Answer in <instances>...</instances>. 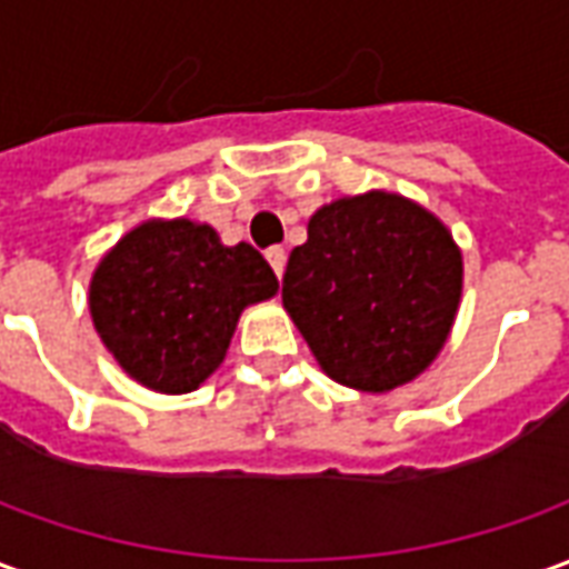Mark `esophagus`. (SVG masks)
<instances>
[{
	"instance_id": "obj_1",
	"label": "esophagus",
	"mask_w": 569,
	"mask_h": 569,
	"mask_svg": "<svg viewBox=\"0 0 569 569\" xmlns=\"http://www.w3.org/2000/svg\"><path fill=\"white\" fill-rule=\"evenodd\" d=\"M264 256H268V261H271L273 273H277V277H283V271H286V249L283 247H271V249H268V252H264Z\"/></svg>"
}]
</instances>
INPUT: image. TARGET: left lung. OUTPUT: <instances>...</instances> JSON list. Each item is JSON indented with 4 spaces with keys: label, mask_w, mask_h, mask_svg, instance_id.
<instances>
[{
    "label": "left lung",
    "mask_w": 569,
    "mask_h": 569,
    "mask_svg": "<svg viewBox=\"0 0 569 569\" xmlns=\"http://www.w3.org/2000/svg\"><path fill=\"white\" fill-rule=\"evenodd\" d=\"M460 289L463 259L448 228L383 191L313 212L283 273V305L322 371L366 393L427 369L448 341Z\"/></svg>",
    "instance_id": "left-lung-1"
}]
</instances>
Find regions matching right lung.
<instances>
[{"mask_svg":"<svg viewBox=\"0 0 569 569\" xmlns=\"http://www.w3.org/2000/svg\"><path fill=\"white\" fill-rule=\"evenodd\" d=\"M277 286L259 249L222 247L210 224L146 222L100 261L91 317L130 378L191 393L219 369L240 310Z\"/></svg>","mask_w":569,"mask_h":569,"instance_id":"add662e5","label":"right lung"}]
</instances>
